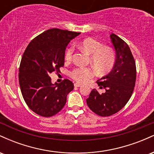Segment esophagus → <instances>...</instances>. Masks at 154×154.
I'll list each match as a JSON object with an SVG mask.
<instances>
[{"label": "esophagus", "mask_w": 154, "mask_h": 154, "mask_svg": "<svg viewBox=\"0 0 154 154\" xmlns=\"http://www.w3.org/2000/svg\"><path fill=\"white\" fill-rule=\"evenodd\" d=\"M81 86H82V85L79 84V83H75V87L79 88V87H81Z\"/></svg>", "instance_id": "1"}]
</instances>
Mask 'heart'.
<instances>
[{"label": "heart", "instance_id": "heart-1", "mask_svg": "<svg viewBox=\"0 0 154 154\" xmlns=\"http://www.w3.org/2000/svg\"><path fill=\"white\" fill-rule=\"evenodd\" d=\"M79 47L91 55L90 60L97 71L108 72L113 68L116 62V56L111 48L104 46L102 43L93 38H85L79 44ZM73 45H70L65 52V60L70 61L73 56ZM72 79L77 82L85 83L94 76V71L91 67H76L69 73Z\"/></svg>", "mask_w": 154, "mask_h": 154}]
</instances>
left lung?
Here are the masks:
<instances>
[{"label":"left lung","instance_id":"left-lung-1","mask_svg":"<svg viewBox=\"0 0 154 154\" xmlns=\"http://www.w3.org/2000/svg\"><path fill=\"white\" fill-rule=\"evenodd\" d=\"M116 50V59L109 75L97 81L106 92L99 93L93 89L86 101L92 111L100 116L116 114L131 98L136 81V65L130 47L115 34L111 35Z\"/></svg>","mask_w":154,"mask_h":154}]
</instances>
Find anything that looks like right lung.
<instances>
[{"instance_id": "obj_1", "label": "right lung", "mask_w": 154, "mask_h": 154, "mask_svg": "<svg viewBox=\"0 0 154 154\" xmlns=\"http://www.w3.org/2000/svg\"><path fill=\"white\" fill-rule=\"evenodd\" d=\"M79 34L57 28L48 29L32 40L24 51L19 69V85L24 101L35 114L51 117L66 104L73 82L65 79L53 85L51 74L60 72L67 45Z\"/></svg>"}]
</instances>
